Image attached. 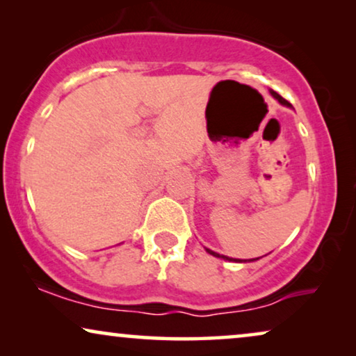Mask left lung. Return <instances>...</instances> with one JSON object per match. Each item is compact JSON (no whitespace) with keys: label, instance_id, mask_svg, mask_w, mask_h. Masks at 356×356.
<instances>
[{"label":"left lung","instance_id":"left-lung-1","mask_svg":"<svg viewBox=\"0 0 356 356\" xmlns=\"http://www.w3.org/2000/svg\"><path fill=\"white\" fill-rule=\"evenodd\" d=\"M270 94L275 97L277 100L280 102L282 105H285V106H291L289 102H286L284 97H280L279 94H277V92H274V90H270ZM206 251L209 252V254H212V256H216V257H220V259H225V261H233V262H246V261H241V259H233V257H228V256H223V254H218V252H216V251H212V250H209V248H206ZM257 259H259V257H257ZM250 261H256V259H250Z\"/></svg>","mask_w":356,"mask_h":356}]
</instances>
